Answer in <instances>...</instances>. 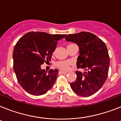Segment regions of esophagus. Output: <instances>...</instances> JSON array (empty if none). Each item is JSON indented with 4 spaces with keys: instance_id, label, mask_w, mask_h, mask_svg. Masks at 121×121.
<instances>
[{
    "instance_id": "1",
    "label": "esophagus",
    "mask_w": 121,
    "mask_h": 121,
    "mask_svg": "<svg viewBox=\"0 0 121 121\" xmlns=\"http://www.w3.org/2000/svg\"><path fill=\"white\" fill-rule=\"evenodd\" d=\"M59 74H65V73H67V72H64V71H61V70H60V71L59 72Z\"/></svg>"
}]
</instances>
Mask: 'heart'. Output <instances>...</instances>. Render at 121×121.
Masks as SVG:
<instances>
[{
	"label": "heart",
	"mask_w": 121,
	"mask_h": 121,
	"mask_svg": "<svg viewBox=\"0 0 121 121\" xmlns=\"http://www.w3.org/2000/svg\"><path fill=\"white\" fill-rule=\"evenodd\" d=\"M70 44H69L68 46ZM70 64H71V62L69 60H60V61H58L57 62H56V65L59 69L62 70H67L69 69Z\"/></svg>",
	"instance_id": "obj_1"
}]
</instances>
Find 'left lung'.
I'll use <instances>...</instances> for the list:
<instances>
[{
    "instance_id": "obj_1",
    "label": "left lung",
    "mask_w": 121,
    "mask_h": 121,
    "mask_svg": "<svg viewBox=\"0 0 121 121\" xmlns=\"http://www.w3.org/2000/svg\"><path fill=\"white\" fill-rule=\"evenodd\" d=\"M67 41L78 46L80 55L77 58L76 80L70 83L72 89L78 95L88 97L102 87L108 75L109 56L107 47L101 39L89 32H80L65 37Z\"/></svg>"
}]
</instances>
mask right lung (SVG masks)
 <instances>
[{"instance_id": "1", "label": "right lung", "mask_w": 121, "mask_h": 121, "mask_svg": "<svg viewBox=\"0 0 121 121\" xmlns=\"http://www.w3.org/2000/svg\"><path fill=\"white\" fill-rule=\"evenodd\" d=\"M66 35H51L31 31L19 39L13 52V70L21 86L32 95L44 94L56 82L59 70H41L44 62L51 60L57 41Z\"/></svg>"}]
</instances>
